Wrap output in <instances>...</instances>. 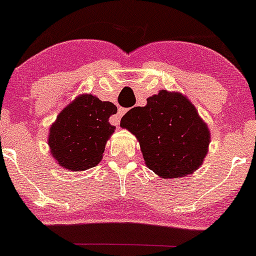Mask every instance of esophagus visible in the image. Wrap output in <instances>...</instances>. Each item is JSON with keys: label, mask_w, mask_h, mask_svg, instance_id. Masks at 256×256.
<instances>
[{"label": "esophagus", "mask_w": 256, "mask_h": 256, "mask_svg": "<svg viewBox=\"0 0 256 256\" xmlns=\"http://www.w3.org/2000/svg\"><path fill=\"white\" fill-rule=\"evenodd\" d=\"M126 109L119 108L118 112H116V114L114 116V123L119 124V122H120V118L124 116V114H126Z\"/></svg>", "instance_id": "obj_1"}]
</instances>
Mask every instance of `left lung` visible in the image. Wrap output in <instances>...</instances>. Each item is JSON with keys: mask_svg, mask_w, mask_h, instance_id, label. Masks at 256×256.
<instances>
[{"mask_svg": "<svg viewBox=\"0 0 256 256\" xmlns=\"http://www.w3.org/2000/svg\"><path fill=\"white\" fill-rule=\"evenodd\" d=\"M120 126L140 142L146 166L160 178L194 174L208 152L210 130L196 106L178 92L160 90L146 106H134Z\"/></svg>", "mask_w": 256, "mask_h": 256, "instance_id": "1", "label": "left lung"}]
</instances>
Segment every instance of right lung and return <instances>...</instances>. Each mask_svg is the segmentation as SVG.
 <instances>
[{
	"instance_id": "1",
	"label": "right lung",
	"mask_w": 256,
	"mask_h": 256,
	"mask_svg": "<svg viewBox=\"0 0 256 256\" xmlns=\"http://www.w3.org/2000/svg\"><path fill=\"white\" fill-rule=\"evenodd\" d=\"M116 113L110 102L93 94H80L65 106L50 126L48 144L59 166L82 172L96 166L116 126L109 116Z\"/></svg>"
}]
</instances>
